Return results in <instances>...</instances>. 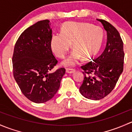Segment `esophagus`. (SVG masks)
I'll return each mask as SVG.
<instances>
[{
	"instance_id": "esophagus-1",
	"label": "esophagus",
	"mask_w": 132,
	"mask_h": 132,
	"mask_svg": "<svg viewBox=\"0 0 132 132\" xmlns=\"http://www.w3.org/2000/svg\"><path fill=\"white\" fill-rule=\"evenodd\" d=\"M66 72L68 73V74H74L75 72V70H74V69H66Z\"/></svg>"
}]
</instances>
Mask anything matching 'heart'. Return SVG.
I'll return each instance as SVG.
<instances>
[{
	"mask_svg": "<svg viewBox=\"0 0 132 132\" xmlns=\"http://www.w3.org/2000/svg\"><path fill=\"white\" fill-rule=\"evenodd\" d=\"M104 39L103 30L98 26L83 22H68L62 26L60 33L54 34L51 38V48L58 58H63L71 47L74 49L62 64L72 67L83 57L87 60L96 55L101 47Z\"/></svg>",
	"mask_w": 132,
	"mask_h": 132,
	"instance_id": "heart-1",
	"label": "heart"
}]
</instances>
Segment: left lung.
<instances>
[{
    "label": "left lung",
    "mask_w": 132,
    "mask_h": 132,
    "mask_svg": "<svg viewBox=\"0 0 132 132\" xmlns=\"http://www.w3.org/2000/svg\"><path fill=\"white\" fill-rule=\"evenodd\" d=\"M97 20L107 32L106 46L98 58L81 66L85 78L79 88L82 96L94 100L112 92L123 72L125 57L123 40L116 28L105 20Z\"/></svg>",
    "instance_id": "1"
}]
</instances>
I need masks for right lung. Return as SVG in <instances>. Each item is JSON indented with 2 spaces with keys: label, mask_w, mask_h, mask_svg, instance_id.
Wrapping results in <instances>:
<instances>
[{
  "label": "right lung",
  "mask_w": 132,
  "mask_h": 132,
  "mask_svg": "<svg viewBox=\"0 0 132 132\" xmlns=\"http://www.w3.org/2000/svg\"><path fill=\"white\" fill-rule=\"evenodd\" d=\"M48 20L39 21L19 37L13 56V75L21 92L33 102L52 98L60 86L64 68L50 70L58 63L51 48L52 29Z\"/></svg>",
  "instance_id": "add662e5"
}]
</instances>
